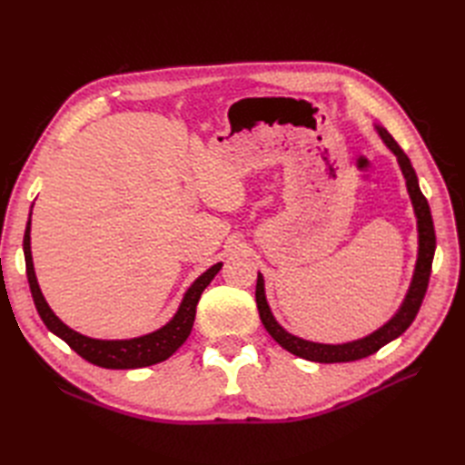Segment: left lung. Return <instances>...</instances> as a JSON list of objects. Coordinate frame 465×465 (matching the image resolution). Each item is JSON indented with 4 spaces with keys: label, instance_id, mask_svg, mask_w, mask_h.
<instances>
[{
    "label": "left lung",
    "instance_id": "1",
    "mask_svg": "<svg viewBox=\"0 0 465 465\" xmlns=\"http://www.w3.org/2000/svg\"><path fill=\"white\" fill-rule=\"evenodd\" d=\"M378 135L384 139V143L388 149L396 154L400 168L405 178V186L407 192H410V198L415 209V217H417V232H419V254H417V263H415V272L410 291H407L405 299L400 306V311L396 312L391 320H388L382 328H378L367 337H361V340L355 341H347V343H314V341H306L302 337H297L283 330V326H279V322L273 318L272 308L267 304L265 299V287H263V275L258 273V283H256V304H258V312L260 320L263 323V328L270 331L273 340L287 349L289 353L302 357L306 361H314V362H349V361H359L369 357L380 347H384L386 343L393 341L396 337H400L407 328L411 326V322L415 320L420 302L425 299V292L429 287V277H430V267H432V258H434V248H436V236H434V224H432V215H430V207L429 202L419 188V180L417 174L411 166V161L403 149L396 143L388 130L380 128L376 125Z\"/></svg>",
    "mask_w": 465,
    "mask_h": 465
}]
</instances>
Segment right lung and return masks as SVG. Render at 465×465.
<instances>
[{"label":"right lung","instance_id":"obj_1","mask_svg":"<svg viewBox=\"0 0 465 465\" xmlns=\"http://www.w3.org/2000/svg\"><path fill=\"white\" fill-rule=\"evenodd\" d=\"M23 250H25V263H26V277H29V287L33 292V301L36 311L46 323V328L72 347L77 355H81L85 361L96 364L103 369H143L166 361L176 349L188 340V335L193 326L195 318V306L200 302L202 292L205 287L213 281V277L221 270V262L211 265L205 273H202L193 281L192 287L186 291L184 299H182L176 314L173 320L164 323L157 331H151L147 335L134 337V340H93V337L83 335L55 316L52 308L48 306L45 294H42L35 265H33V254H31V219L26 223L25 238H23Z\"/></svg>","mask_w":465,"mask_h":465}]
</instances>
